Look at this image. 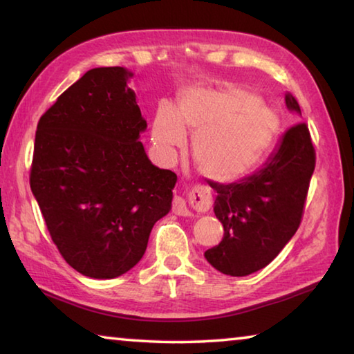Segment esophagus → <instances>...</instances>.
Returning <instances> with one entry per match:
<instances>
[{
    "instance_id": "obj_1",
    "label": "esophagus",
    "mask_w": 354,
    "mask_h": 354,
    "mask_svg": "<svg viewBox=\"0 0 354 354\" xmlns=\"http://www.w3.org/2000/svg\"><path fill=\"white\" fill-rule=\"evenodd\" d=\"M189 201L198 211H206V209H209V205H211V196H209L207 192L203 187H195L190 192ZM173 212L176 215H184V217L190 215L189 207L185 206V201L179 198V196H175V200H173Z\"/></svg>"
}]
</instances>
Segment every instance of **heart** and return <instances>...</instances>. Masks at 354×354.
<instances>
[{
    "instance_id": "heart-1",
    "label": "heart",
    "mask_w": 354,
    "mask_h": 354,
    "mask_svg": "<svg viewBox=\"0 0 354 354\" xmlns=\"http://www.w3.org/2000/svg\"><path fill=\"white\" fill-rule=\"evenodd\" d=\"M195 134L194 160L203 176L231 183L254 169L279 131V118L254 93L239 87L201 88L184 93L178 112L165 104L156 113L151 136L165 160L175 158Z\"/></svg>"
}]
</instances>
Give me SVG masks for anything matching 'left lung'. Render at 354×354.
Wrapping results in <instances>:
<instances>
[{
  "label": "left lung",
  "mask_w": 354,
  "mask_h": 354,
  "mask_svg": "<svg viewBox=\"0 0 354 354\" xmlns=\"http://www.w3.org/2000/svg\"><path fill=\"white\" fill-rule=\"evenodd\" d=\"M287 111L301 115L297 100L286 93ZM315 151L304 123L292 127L259 171L241 183L209 181L214 212L225 234L205 257L230 277H247L268 266L295 234L301 221Z\"/></svg>",
  "instance_id": "obj_1"
}]
</instances>
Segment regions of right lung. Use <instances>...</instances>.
I'll list each match as a JSON object with an SVG mask.
<instances>
[{
    "label": "right lung",
    "instance_id": "add662e5",
    "mask_svg": "<svg viewBox=\"0 0 354 354\" xmlns=\"http://www.w3.org/2000/svg\"><path fill=\"white\" fill-rule=\"evenodd\" d=\"M124 67L88 70L40 117L31 190L53 242L76 272L112 279L145 254L171 209L176 175L151 164L147 120Z\"/></svg>",
    "mask_w": 354,
    "mask_h": 354
}]
</instances>
